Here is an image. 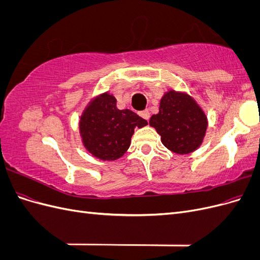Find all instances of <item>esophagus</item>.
<instances>
[{"label":"esophagus","instance_id":"obj_1","mask_svg":"<svg viewBox=\"0 0 260 260\" xmlns=\"http://www.w3.org/2000/svg\"><path fill=\"white\" fill-rule=\"evenodd\" d=\"M140 116L142 117V118H144L145 120L148 121V119H149V112L147 111V109H145V111H143V112H140Z\"/></svg>","mask_w":260,"mask_h":260}]
</instances>
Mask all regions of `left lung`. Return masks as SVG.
I'll return each mask as SVG.
<instances>
[{
	"label": "left lung",
	"mask_w": 260,
	"mask_h": 260,
	"mask_svg": "<svg viewBox=\"0 0 260 260\" xmlns=\"http://www.w3.org/2000/svg\"><path fill=\"white\" fill-rule=\"evenodd\" d=\"M149 125L160 136L162 144L177 154H190L203 143L207 117L200 105L186 93L170 90L160 100L158 114Z\"/></svg>",
	"instance_id": "obj_1"
}]
</instances>
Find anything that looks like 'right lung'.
Listing matches in <instances>:
<instances>
[{
    "label": "right lung",
    "mask_w": 260,
    "mask_h": 260,
    "mask_svg": "<svg viewBox=\"0 0 260 260\" xmlns=\"http://www.w3.org/2000/svg\"><path fill=\"white\" fill-rule=\"evenodd\" d=\"M116 99L101 94L85 107L79 122L86 151L101 160H116L127 152L135 129L147 121L130 109H118Z\"/></svg>",
    "instance_id": "1"
}]
</instances>
